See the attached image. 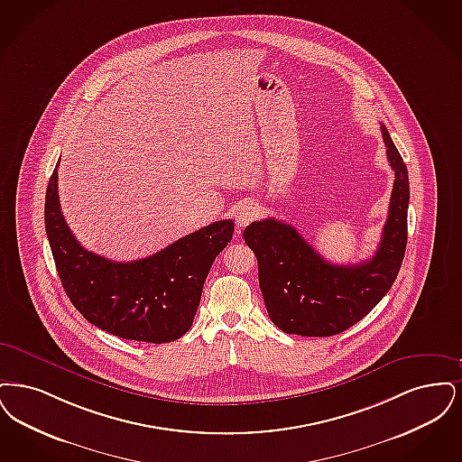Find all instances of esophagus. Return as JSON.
I'll return each instance as SVG.
<instances>
[{
	"instance_id": "34e87169",
	"label": "esophagus",
	"mask_w": 462,
	"mask_h": 462,
	"mask_svg": "<svg viewBox=\"0 0 462 462\" xmlns=\"http://www.w3.org/2000/svg\"><path fill=\"white\" fill-rule=\"evenodd\" d=\"M255 217H257V208H255L254 203H248V201L241 203L240 207L236 208V212H235V222H236L238 229L248 226Z\"/></svg>"
}]
</instances>
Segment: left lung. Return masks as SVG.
Segmentation results:
<instances>
[{
    "label": "left lung",
    "instance_id": "left-lung-1",
    "mask_svg": "<svg viewBox=\"0 0 462 462\" xmlns=\"http://www.w3.org/2000/svg\"><path fill=\"white\" fill-rule=\"evenodd\" d=\"M382 134L395 180L382 241L369 261L350 265L324 261L293 226L276 219L252 222L243 231L257 257L269 318L288 335L333 337L348 329L380 303L401 271L409 176L384 125Z\"/></svg>",
    "mask_w": 462,
    "mask_h": 462
}]
</instances>
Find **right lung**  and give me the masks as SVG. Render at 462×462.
<instances>
[{"mask_svg": "<svg viewBox=\"0 0 462 462\" xmlns=\"http://www.w3.org/2000/svg\"><path fill=\"white\" fill-rule=\"evenodd\" d=\"M59 163L46 189L44 224L72 305L91 324L119 338L148 343L180 338L193 324L203 282L233 238L235 222H212L146 259L108 261L80 246L63 219Z\"/></svg>", "mask_w": 462, "mask_h": 462, "instance_id": "1", "label": "right lung"}]
</instances>
